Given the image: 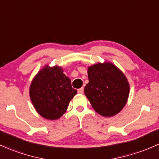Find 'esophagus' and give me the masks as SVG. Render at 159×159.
Instances as JSON below:
<instances>
[{
  "label": "esophagus",
  "mask_w": 159,
  "mask_h": 159,
  "mask_svg": "<svg viewBox=\"0 0 159 159\" xmlns=\"http://www.w3.org/2000/svg\"><path fill=\"white\" fill-rule=\"evenodd\" d=\"M78 93H84V88H81L80 89H78Z\"/></svg>",
  "instance_id": "esophagus-1"
}]
</instances>
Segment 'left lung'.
<instances>
[{
    "mask_svg": "<svg viewBox=\"0 0 159 159\" xmlns=\"http://www.w3.org/2000/svg\"><path fill=\"white\" fill-rule=\"evenodd\" d=\"M88 74L89 82L84 93L91 106L101 116H116L128 98L130 88L126 77L111 62L90 66Z\"/></svg>",
    "mask_w": 159,
    "mask_h": 159,
    "instance_id": "left-lung-1",
    "label": "left lung"
}]
</instances>
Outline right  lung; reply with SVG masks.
I'll return each instance as SVG.
<instances>
[{
	"mask_svg": "<svg viewBox=\"0 0 159 159\" xmlns=\"http://www.w3.org/2000/svg\"><path fill=\"white\" fill-rule=\"evenodd\" d=\"M59 66H45L34 77L29 90L36 111L44 118L55 120L65 113L69 102L77 93L71 80Z\"/></svg>",
	"mask_w": 159,
	"mask_h": 159,
	"instance_id": "1",
	"label": "right lung"
}]
</instances>
